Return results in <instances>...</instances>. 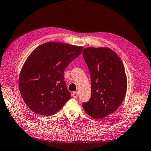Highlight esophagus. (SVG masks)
<instances>
[{"mask_svg": "<svg viewBox=\"0 0 151 151\" xmlns=\"http://www.w3.org/2000/svg\"><path fill=\"white\" fill-rule=\"evenodd\" d=\"M73 97H74L75 98H78V93L77 92H74L73 93Z\"/></svg>", "mask_w": 151, "mask_h": 151, "instance_id": "34e87169", "label": "esophagus"}]
</instances>
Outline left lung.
<instances>
[{"label":"left lung","mask_w":151,"mask_h":151,"mask_svg":"<svg viewBox=\"0 0 151 151\" xmlns=\"http://www.w3.org/2000/svg\"><path fill=\"white\" fill-rule=\"evenodd\" d=\"M83 56L91 75V97L82 106L92 118L103 119L114 113L125 98V69L117 53L109 48L87 47Z\"/></svg>","instance_id":"1"}]
</instances>
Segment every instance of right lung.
Masks as SVG:
<instances>
[{
  "label": "right lung",
  "instance_id": "1",
  "mask_svg": "<svg viewBox=\"0 0 151 151\" xmlns=\"http://www.w3.org/2000/svg\"><path fill=\"white\" fill-rule=\"evenodd\" d=\"M83 48L52 41L40 45L30 54L20 71L18 86L23 99L34 112L52 115L71 99L64 72Z\"/></svg>",
  "mask_w": 151,
  "mask_h": 151
}]
</instances>
